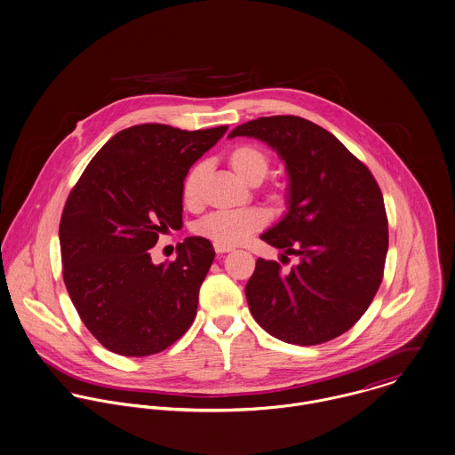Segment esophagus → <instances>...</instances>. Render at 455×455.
I'll return each instance as SVG.
<instances>
[{"label": "esophagus", "mask_w": 455, "mask_h": 455, "mask_svg": "<svg viewBox=\"0 0 455 455\" xmlns=\"http://www.w3.org/2000/svg\"><path fill=\"white\" fill-rule=\"evenodd\" d=\"M214 251L218 252V254H223V252L232 251V248H228V246H223V244H218V243H214Z\"/></svg>", "instance_id": "34e87169"}]
</instances>
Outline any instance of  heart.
<instances>
[{"label": "heart", "instance_id": "heart-1", "mask_svg": "<svg viewBox=\"0 0 455 455\" xmlns=\"http://www.w3.org/2000/svg\"><path fill=\"white\" fill-rule=\"evenodd\" d=\"M230 169L248 185H259L270 171V155L258 145H239L227 155ZM207 165L194 164L181 181V199L188 209H197L203 204L204 180ZM272 199H281V194H272ZM267 225V214L261 209L244 211H216L207 214L197 225L196 234L223 246H239L250 235Z\"/></svg>", "mask_w": 455, "mask_h": 455}]
</instances>
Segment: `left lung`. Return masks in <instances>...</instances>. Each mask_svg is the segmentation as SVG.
<instances>
[{"label":"left lung","instance_id":"left-lung-1","mask_svg":"<svg viewBox=\"0 0 455 455\" xmlns=\"http://www.w3.org/2000/svg\"><path fill=\"white\" fill-rule=\"evenodd\" d=\"M267 143L286 164L288 212L261 241L295 254L288 274L256 259L246 299L256 323L272 337L317 346L353 328L373 300L389 246L382 192L331 132L293 115L261 116L228 138Z\"/></svg>","mask_w":455,"mask_h":455}]
</instances>
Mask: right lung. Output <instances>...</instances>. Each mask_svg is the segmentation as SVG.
<instances>
[{
    "label": "right lung",
    "mask_w": 455,
    "mask_h": 455,
    "mask_svg": "<svg viewBox=\"0 0 455 455\" xmlns=\"http://www.w3.org/2000/svg\"><path fill=\"white\" fill-rule=\"evenodd\" d=\"M141 124L115 134L73 187L59 225L62 277L87 330L115 354L172 346L194 323L212 244L187 237L153 265L158 234L183 227L181 181L227 132Z\"/></svg>",
    "instance_id": "add662e5"
}]
</instances>
